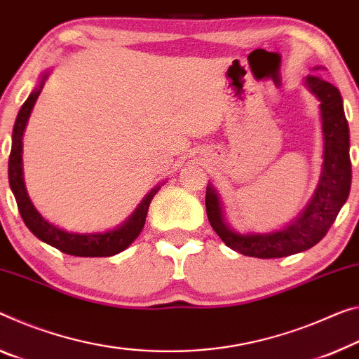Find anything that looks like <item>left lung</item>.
<instances>
[{
	"instance_id": "obj_1",
	"label": "left lung",
	"mask_w": 359,
	"mask_h": 359,
	"mask_svg": "<svg viewBox=\"0 0 359 359\" xmlns=\"http://www.w3.org/2000/svg\"><path fill=\"white\" fill-rule=\"evenodd\" d=\"M305 86L320 100L323 166L316 190L302 212L280 230L240 233L226 222L224 204L215 187L212 184L206 187V212L210 226L226 246L243 255L278 259L306 251L326 236L348 198L351 185L350 130L342 95L331 83L315 75L305 78Z\"/></svg>"
}]
</instances>
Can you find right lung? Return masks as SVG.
I'll use <instances>...</instances> for the list:
<instances>
[{
  "label": "right lung",
  "instance_id": "right-lung-1",
  "mask_svg": "<svg viewBox=\"0 0 359 359\" xmlns=\"http://www.w3.org/2000/svg\"><path fill=\"white\" fill-rule=\"evenodd\" d=\"M49 73V68L46 72H43L39 84H36V88L32 90L30 95H28V99L25 100V104L22 105L19 115L15 118L13 130V149H11L8 164L11 190L14 193L17 208H19L22 219H24L28 230H30L38 240L59 249V251L64 254L76 255V257H110V255L123 252L124 249L129 248L130 244L134 243L135 238L140 235V231L145 225L150 203L153 200V196L158 193V190L161 189V185H156L155 189H151L150 193H147V196H144V200L140 201L134 212L130 214L121 225H118L116 229L97 233H75L60 229V226L50 224V222L44 219L43 215L38 212V209L33 206V203L25 189L24 168H22V149H24L22 137H24L28 118H30V113L33 110V107H35L38 95L41 94L44 81L48 79Z\"/></svg>",
  "mask_w": 359,
  "mask_h": 359
}]
</instances>
